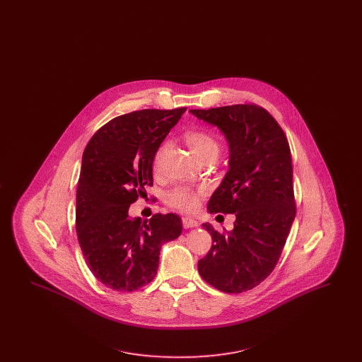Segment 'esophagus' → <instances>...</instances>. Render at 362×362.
I'll list each match as a JSON object with an SVG mask.
<instances>
[{
	"label": "esophagus",
	"mask_w": 362,
	"mask_h": 362,
	"mask_svg": "<svg viewBox=\"0 0 362 362\" xmlns=\"http://www.w3.org/2000/svg\"><path fill=\"white\" fill-rule=\"evenodd\" d=\"M183 226L186 228V229H189V228H195V226H198V221H195L194 218H189V217H185L183 220Z\"/></svg>",
	"instance_id": "esophagus-1"
}]
</instances>
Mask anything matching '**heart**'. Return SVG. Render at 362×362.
<instances>
[{"mask_svg":"<svg viewBox=\"0 0 362 362\" xmlns=\"http://www.w3.org/2000/svg\"><path fill=\"white\" fill-rule=\"evenodd\" d=\"M185 139H186L191 152L199 161H204L207 158L214 160L218 156V152H220L218 139L206 130H201V129L189 130L185 134ZM160 153H161V151H158V153L156 155L155 165L157 164ZM167 204L170 206L182 210V211H192L199 205V194L194 189H187V187H177L167 195Z\"/></svg>","mask_w":362,"mask_h":362,"instance_id":"1","label":"heart"}]
</instances>
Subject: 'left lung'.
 Returning <instances> with one entry per match:
<instances>
[{
	"label": "left lung",
	"instance_id": "8db88e82",
	"mask_svg": "<svg viewBox=\"0 0 362 362\" xmlns=\"http://www.w3.org/2000/svg\"><path fill=\"white\" fill-rule=\"evenodd\" d=\"M189 112L220 129L229 145L228 173L207 211L236 217L224 233L202 224L213 244L198 272L221 292H247L274 270L296 217L291 148L276 119L255 104Z\"/></svg>",
	"mask_w": 362,
	"mask_h": 362
}]
</instances>
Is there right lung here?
I'll return each instance as SVG.
<instances>
[{"label": "right lung", "mask_w": 362, "mask_h": 362, "mask_svg": "<svg viewBox=\"0 0 362 362\" xmlns=\"http://www.w3.org/2000/svg\"><path fill=\"white\" fill-rule=\"evenodd\" d=\"M186 107L114 118L86 145L76 197V230L92 274L118 292L149 284L161 245L182 233L179 216L132 218L129 207L153 185V160Z\"/></svg>", "instance_id": "right-lung-1"}]
</instances>
